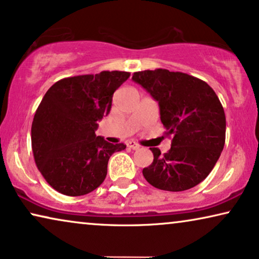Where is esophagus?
<instances>
[{"instance_id": "1", "label": "esophagus", "mask_w": 259, "mask_h": 259, "mask_svg": "<svg viewBox=\"0 0 259 259\" xmlns=\"http://www.w3.org/2000/svg\"><path fill=\"white\" fill-rule=\"evenodd\" d=\"M126 145H127V147L132 148V150H138V148L140 147L139 144H137L136 141H127Z\"/></svg>"}]
</instances>
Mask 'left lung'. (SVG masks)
Listing matches in <instances>:
<instances>
[{"instance_id": "left-lung-1", "label": "left lung", "mask_w": 259, "mask_h": 259, "mask_svg": "<svg viewBox=\"0 0 259 259\" xmlns=\"http://www.w3.org/2000/svg\"><path fill=\"white\" fill-rule=\"evenodd\" d=\"M132 80L158 101L172 136L167 153L150 148L154 159L143 169L145 179L171 192L192 189L210 175L224 148L226 120L217 94L205 81L167 69L136 72Z\"/></svg>"}]
</instances>
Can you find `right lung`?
<instances>
[{"instance_id": "add662e5", "label": "right lung", "mask_w": 259, "mask_h": 259, "mask_svg": "<svg viewBox=\"0 0 259 259\" xmlns=\"http://www.w3.org/2000/svg\"><path fill=\"white\" fill-rule=\"evenodd\" d=\"M130 75L105 70L65 77L45 94L31 125V148L38 171L58 192L77 197L94 191L106 178L111 155L126 148L95 131Z\"/></svg>"}]
</instances>
